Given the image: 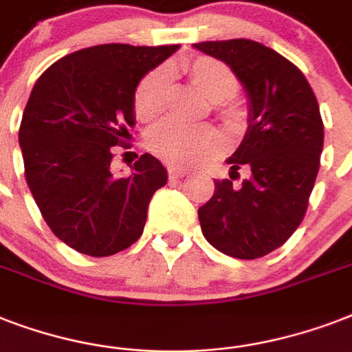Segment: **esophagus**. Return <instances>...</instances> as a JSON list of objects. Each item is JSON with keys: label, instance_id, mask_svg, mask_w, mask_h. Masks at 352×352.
Segmentation results:
<instances>
[{"label": "esophagus", "instance_id": "1", "mask_svg": "<svg viewBox=\"0 0 352 352\" xmlns=\"http://www.w3.org/2000/svg\"><path fill=\"white\" fill-rule=\"evenodd\" d=\"M184 175H186V170H182V168H175V166H170V168H168V177H170L171 181L182 179Z\"/></svg>", "mask_w": 352, "mask_h": 352}]
</instances>
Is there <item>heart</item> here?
Masks as SVG:
<instances>
[{"instance_id": "heart-1", "label": "heart", "mask_w": 352, "mask_h": 352, "mask_svg": "<svg viewBox=\"0 0 352 352\" xmlns=\"http://www.w3.org/2000/svg\"><path fill=\"white\" fill-rule=\"evenodd\" d=\"M182 71L214 102L215 111L234 129L241 126L243 113L232 104L239 91V80L225 62L212 56H195L182 63ZM171 71L166 65L151 69L138 82L133 107L140 122L159 118L168 107ZM149 151L171 166H195L225 151V138L212 126H186L168 120L153 127L146 137Z\"/></svg>"}]
</instances>
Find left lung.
Masks as SVG:
<instances>
[{
  "label": "left lung",
  "instance_id": "obj_1",
  "mask_svg": "<svg viewBox=\"0 0 352 352\" xmlns=\"http://www.w3.org/2000/svg\"><path fill=\"white\" fill-rule=\"evenodd\" d=\"M235 73L248 95V129L228 159L230 178L247 171L241 187L215 182L199 208L210 245L237 259H257L279 248L305 217L323 149L316 96L294 63L257 41L195 43Z\"/></svg>",
  "mask_w": 352,
  "mask_h": 352
}]
</instances>
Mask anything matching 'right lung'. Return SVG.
Instances as JSON below:
<instances>
[{"mask_svg": "<svg viewBox=\"0 0 352 352\" xmlns=\"http://www.w3.org/2000/svg\"><path fill=\"white\" fill-rule=\"evenodd\" d=\"M177 49L87 47L52 63L32 87L19 126L25 179L52 234L80 254L113 256L142 235L168 175L144 153L129 175L115 177L113 146L135 126L138 82Z\"/></svg>", "mask_w": 352, "mask_h": 352, "instance_id": "right-lung-1", "label": "right lung"}]
</instances>
